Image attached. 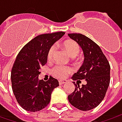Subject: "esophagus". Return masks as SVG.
Wrapping results in <instances>:
<instances>
[{
    "label": "esophagus",
    "mask_w": 122,
    "mask_h": 122,
    "mask_svg": "<svg viewBox=\"0 0 122 122\" xmlns=\"http://www.w3.org/2000/svg\"><path fill=\"white\" fill-rule=\"evenodd\" d=\"M66 82H67L66 80H60V81H59V84H60V85H62V84L66 83Z\"/></svg>",
    "instance_id": "34e87169"
}]
</instances>
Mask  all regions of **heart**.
<instances>
[{
    "label": "heart",
    "instance_id": "heart-1",
    "mask_svg": "<svg viewBox=\"0 0 122 122\" xmlns=\"http://www.w3.org/2000/svg\"><path fill=\"white\" fill-rule=\"evenodd\" d=\"M64 49L68 53V54L72 58H75L79 54L80 48L79 45L75 42L71 40L65 41L62 43ZM56 52V47L54 45H51L48 49L47 57L48 60H51L54 58V54ZM73 71L71 67L65 66L61 64H57L54 66L51 70V73L55 77L58 79H64L66 78L69 73Z\"/></svg>",
    "mask_w": 122,
    "mask_h": 122
}]
</instances>
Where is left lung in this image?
I'll use <instances>...</instances> for the list:
<instances>
[{"label":"left lung","mask_w":122,"mask_h":122,"mask_svg":"<svg viewBox=\"0 0 122 122\" xmlns=\"http://www.w3.org/2000/svg\"><path fill=\"white\" fill-rule=\"evenodd\" d=\"M83 49L84 62L76 73L73 80L86 79V84L79 87L73 81L75 88L68 96L69 102L81 111H89L96 107L105 96L110 83V64L95 42L81 34H68Z\"/></svg>","instance_id":"8db88e82"}]
</instances>
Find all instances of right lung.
<instances>
[{"label": "right lung", "instance_id": "obj_1", "mask_svg": "<svg viewBox=\"0 0 122 122\" xmlns=\"http://www.w3.org/2000/svg\"><path fill=\"white\" fill-rule=\"evenodd\" d=\"M65 34L64 32L36 36L20 50L11 73L12 90L17 102L26 111L35 112L49 105L51 92L58 81L50 76L47 81L39 79L41 66L47 63L49 48Z\"/></svg>", "mask_w": 122, "mask_h": 122}]
</instances>
